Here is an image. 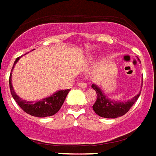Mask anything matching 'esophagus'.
Listing matches in <instances>:
<instances>
[{
  "label": "esophagus",
  "instance_id": "1",
  "mask_svg": "<svg viewBox=\"0 0 156 156\" xmlns=\"http://www.w3.org/2000/svg\"><path fill=\"white\" fill-rule=\"evenodd\" d=\"M80 88H87V83H78V85Z\"/></svg>",
  "mask_w": 156,
  "mask_h": 156
}]
</instances>
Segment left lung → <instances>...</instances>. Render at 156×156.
<instances>
[{
  "label": "left lung",
  "instance_id": "8db88e82",
  "mask_svg": "<svg viewBox=\"0 0 156 156\" xmlns=\"http://www.w3.org/2000/svg\"><path fill=\"white\" fill-rule=\"evenodd\" d=\"M91 87L96 91L97 95V101L94 103L92 109L97 115L106 119H115L125 115L136 101L141 94L140 91L136 96L131 100H128L126 101H118L106 97L101 89L96 84H92Z\"/></svg>",
  "mask_w": 156,
  "mask_h": 156
}]
</instances>
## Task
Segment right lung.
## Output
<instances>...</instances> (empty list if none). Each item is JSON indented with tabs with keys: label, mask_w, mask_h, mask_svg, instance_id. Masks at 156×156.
<instances>
[{
	"label": "right lung",
	"mask_w": 156,
	"mask_h": 156,
	"mask_svg": "<svg viewBox=\"0 0 156 156\" xmlns=\"http://www.w3.org/2000/svg\"><path fill=\"white\" fill-rule=\"evenodd\" d=\"M21 57H18L15 59L13 68L11 69V73L9 75V89L13 98L17 102V104L20 106L24 112H26L28 115L32 116L39 118H45L48 116H51L56 114L59 110V109L62 106L63 103L65 101V98L67 97L68 93L69 92V89L67 90H59V91H55L54 94H52L51 96L48 97L43 98L40 101H27L25 100H23L20 98L17 94L15 93L14 87L12 86V71L13 69L15 68V65L16 63L19 61V59Z\"/></svg>",
	"instance_id": "right-lung-1"
}]
</instances>
